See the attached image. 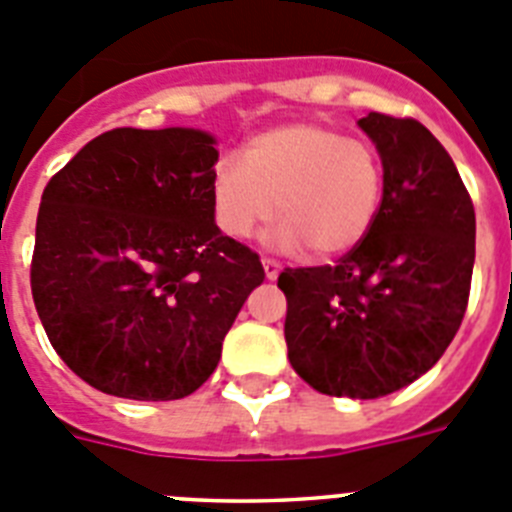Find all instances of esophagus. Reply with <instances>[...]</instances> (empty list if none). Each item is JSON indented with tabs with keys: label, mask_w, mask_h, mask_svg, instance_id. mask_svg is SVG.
Returning a JSON list of instances; mask_svg holds the SVG:
<instances>
[{
	"label": "esophagus",
	"mask_w": 512,
	"mask_h": 512,
	"mask_svg": "<svg viewBox=\"0 0 512 512\" xmlns=\"http://www.w3.org/2000/svg\"><path fill=\"white\" fill-rule=\"evenodd\" d=\"M261 266H264L266 279H277L279 277V269H282V266H279L274 259H261Z\"/></svg>",
	"instance_id": "34e87169"
}]
</instances>
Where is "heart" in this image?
Here are the masks:
<instances>
[{
	"mask_svg": "<svg viewBox=\"0 0 512 512\" xmlns=\"http://www.w3.org/2000/svg\"><path fill=\"white\" fill-rule=\"evenodd\" d=\"M382 200V166L364 140L318 122L279 125L248 140L243 161L220 158L210 202L217 228L248 238L282 217L269 233L277 251L310 248L333 259L359 246Z\"/></svg>",
	"mask_w": 512,
	"mask_h": 512,
	"instance_id": "heart-1",
	"label": "heart"
}]
</instances>
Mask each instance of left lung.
Returning <instances> with one entry per match:
<instances>
[{
    "instance_id": "1",
    "label": "left lung",
    "mask_w": 512,
    "mask_h": 512,
    "mask_svg": "<svg viewBox=\"0 0 512 512\" xmlns=\"http://www.w3.org/2000/svg\"><path fill=\"white\" fill-rule=\"evenodd\" d=\"M384 187L364 241L330 266L279 274L289 364L323 395L374 400L454 341L474 269V205L446 148L413 117L369 112Z\"/></svg>"
}]
</instances>
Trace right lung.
Masks as SVG:
<instances>
[{
  "label": "right lung",
  "instance_id": "1",
  "mask_svg": "<svg viewBox=\"0 0 512 512\" xmlns=\"http://www.w3.org/2000/svg\"><path fill=\"white\" fill-rule=\"evenodd\" d=\"M215 138L115 128L45 184L30 264L35 310L76 377L128 400H179L215 372L259 253L220 233Z\"/></svg>",
  "mask_w": 512,
  "mask_h": 512
}]
</instances>
